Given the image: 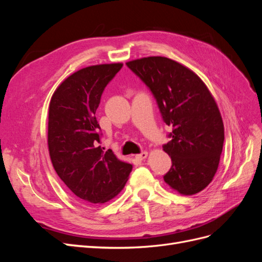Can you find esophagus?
I'll return each mask as SVG.
<instances>
[{"instance_id": "1", "label": "esophagus", "mask_w": 262, "mask_h": 262, "mask_svg": "<svg viewBox=\"0 0 262 262\" xmlns=\"http://www.w3.org/2000/svg\"><path fill=\"white\" fill-rule=\"evenodd\" d=\"M147 152H142V153H140V154H138L136 157L138 158V160H140V161H143V160H145V158L147 157Z\"/></svg>"}]
</instances>
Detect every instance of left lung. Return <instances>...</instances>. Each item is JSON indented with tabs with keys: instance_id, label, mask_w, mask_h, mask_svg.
I'll use <instances>...</instances> for the list:
<instances>
[{
	"instance_id": "obj_1",
	"label": "left lung",
	"mask_w": 262,
	"mask_h": 262,
	"mask_svg": "<svg viewBox=\"0 0 262 262\" xmlns=\"http://www.w3.org/2000/svg\"><path fill=\"white\" fill-rule=\"evenodd\" d=\"M157 101L171 141L163 145L172 165L164 180L184 195L202 191L213 180L224 143V124L216 101L201 78L165 57L126 62Z\"/></svg>"
}]
</instances>
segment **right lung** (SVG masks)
I'll use <instances>...</instances> for the list:
<instances>
[{
    "instance_id": "right-lung-1",
    "label": "right lung",
    "mask_w": 262,
    "mask_h": 262,
    "mask_svg": "<svg viewBox=\"0 0 262 262\" xmlns=\"http://www.w3.org/2000/svg\"><path fill=\"white\" fill-rule=\"evenodd\" d=\"M122 66L78 70L58 86L50 100L48 147L53 168L73 194L89 204L112 200L132 170V164L98 146L100 126L95 117L102 92Z\"/></svg>"
}]
</instances>
